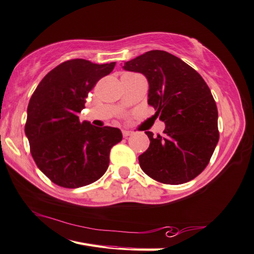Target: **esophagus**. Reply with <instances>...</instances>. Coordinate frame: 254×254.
Returning <instances> with one entry per match:
<instances>
[{"label":"esophagus","instance_id":"34e87169","mask_svg":"<svg viewBox=\"0 0 254 254\" xmlns=\"http://www.w3.org/2000/svg\"><path fill=\"white\" fill-rule=\"evenodd\" d=\"M122 134H123L124 137H127V136H131V135L134 134V132H133V131H128V130H123V131H122Z\"/></svg>","mask_w":254,"mask_h":254}]
</instances>
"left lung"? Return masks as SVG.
I'll list each match as a JSON object with an SVG mask.
<instances>
[{"mask_svg": "<svg viewBox=\"0 0 254 254\" xmlns=\"http://www.w3.org/2000/svg\"><path fill=\"white\" fill-rule=\"evenodd\" d=\"M149 81L147 103L165 123L162 135L145 131L150 146L139 156L141 169L164 184H182L209 164L219 141L218 109L209 86L194 68L161 50L124 63Z\"/></svg>", "mask_w": 254, "mask_h": 254, "instance_id": "left-lung-1", "label": "left lung"}]
</instances>
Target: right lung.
<instances>
[{
	"label": "right lung",
	"instance_id": "1",
	"mask_svg": "<svg viewBox=\"0 0 254 254\" xmlns=\"http://www.w3.org/2000/svg\"><path fill=\"white\" fill-rule=\"evenodd\" d=\"M115 62L73 59L45 75L32 94L25 123L32 158L53 183L67 189L87 186L108 170L110 151L121 142L117 127L80 122L89 92Z\"/></svg>",
	"mask_w": 254,
	"mask_h": 254
}]
</instances>
